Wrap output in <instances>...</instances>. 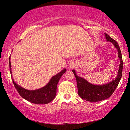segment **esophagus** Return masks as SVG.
<instances>
[{"label": "esophagus", "instance_id": "1", "mask_svg": "<svg viewBox=\"0 0 130 130\" xmlns=\"http://www.w3.org/2000/svg\"><path fill=\"white\" fill-rule=\"evenodd\" d=\"M70 67H73V65H72V66H71V65H70Z\"/></svg>", "mask_w": 130, "mask_h": 130}]
</instances>
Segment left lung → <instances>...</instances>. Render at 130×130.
<instances>
[{"instance_id": "8db88e82", "label": "left lung", "mask_w": 130, "mask_h": 130, "mask_svg": "<svg viewBox=\"0 0 130 130\" xmlns=\"http://www.w3.org/2000/svg\"><path fill=\"white\" fill-rule=\"evenodd\" d=\"M105 35L106 41L113 43V45L117 49L118 52V56L120 59V64L118 75L116 79L107 84L104 85H95L89 83L86 80L78 76L76 73L75 70H72L77 81L78 94L79 96L86 101H90V102H98V101L105 100L111 96L116 89L121 78L122 77L123 61H122V54L120 47L116 41L109 37L107 34L105 33Z\"/></svg>"}]
</instances>
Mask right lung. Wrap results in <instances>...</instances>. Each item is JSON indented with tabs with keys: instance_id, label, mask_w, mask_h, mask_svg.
I'll return each instance as SVG.
<instances>
[{
	"instance_id": "1",
	"label": "right lung",
	"mask_w": 130,
	"mask_h": 130,
	"mask_svg": "<svg viewBox=\"0 0 130 130\" xmlns=\"http://www.w3.org/2000/svg\"><path fill=\"white\" fill-rule=\"evenodd\" d=\"M9 67L10 73L12 74L10 59L9 60ZM66 72V69H63L59 73L53 76L50 80L49 83L45 86L34 90H28L25 89L24 88L17 85L14 82L13 79H12V81H13L16 89L21 96L23 98L29 101L30 102L33 103V104H46L53 101L56 97L57 83L62 75Z\"/></svg>"
}]
</instances>
